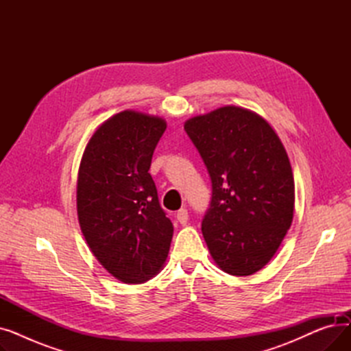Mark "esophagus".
I'll return each mask as SVG.
<instances>
[{"mask_svg":"<svg viewBox=\"0 0 351 351\" xmlns=\"http://www.w3.org/2000/svg\"><path fill=\"white\" fill-rule=\"evenodd\" d=\"M176 219H178V222H179L180 225H186V223H188V219H189L188 210H186V209H180V210H178V213H176Z\"/></svg>","mask_w":351,"mask_h":351,"instance_id":"1","label":"esophagus"}]
</instances>
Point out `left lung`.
<instances>
[{
  "mask_svg": "<svg viewBox=\"0 0 351 351\" xmlns=\"http://www.w3.org/2000/svg\"><path fill=\"white\" fill-rule=\"evenodd\" d=\"M204 159L212 199L202 233L216 265L233 276L263 269L290 229L294 179L273 128L241 106H223L185 122Z\"/></svg>",
  "mask_w": 351,
  "mask_h": 351,
  "instance_id": "8db88e82",
  "label": "left lung"
}]
</instances>
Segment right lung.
<instances>
[{"label": "right lung", "instance_id": "add662e5", "mask_svg": "<svg viewBox=\"0 0 351 351\" xmlns=\"http://www.w3.org/2000/svg\"><path fill=\"white\" fill-rule=\"evenodd\" d=\"M166 129L162 118L123 110L90 136L78 172L77 210L85 241L118 280H149L168 257L173 225L147 172Z\"/></svg>", "mask_w": 351, "mask_h": 351}]
</instances>
